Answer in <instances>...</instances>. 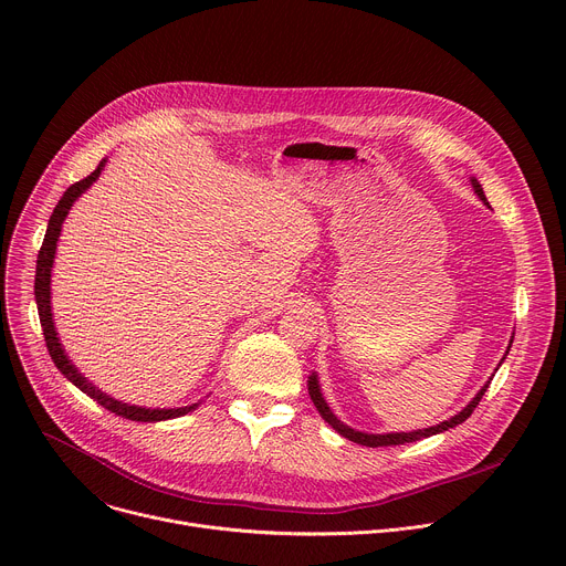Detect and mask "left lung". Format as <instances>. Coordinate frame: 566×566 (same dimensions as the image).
Listing matches in <instances>:
<instances>
[{
  "label": "left lung",
  "instance_id": "obj_1",
  "mask_svg": "<svg viewBox=\"0 0 566 566\" xmlns=\"http://www.w3.org/2000/svg\"><path fill=\"white\" fill-rule=\"evenodd\" d=\"M470 184H472V188H474V192H476V197L483 201V203H489L486 201V195H483V188H481V184L472 177L470 179ZM511 345H513V340H511ZM511 345H509V349H506V354H504V358L509 356V352H511ZM502 358V360H504ZM502 365V363H500ZM497 371V369H495ZM495 376V374H493ZM491 380L493 378H489L486 380V385H483L476 394H474V398L468 402V406L459 412V415H454V417H450L448 421H443V423H439V426H432V428H423V430H412V432H387V434H367V432H358V430H354V428H349V426H345L332 410H329V406H327V400H325V396H322V389H319V380H317V374L313 371L311 376H308V396H311V400H313V406L317 408V412H319V417L325 419L338 434H343L345 439H349V441H354V443H360V446H367V448H380V446H402V443H412V441H421V439H428V437H432V434H439V432H446V430H450V428H454V426H459V423H463L472 412H474V408L479 406V400H481V396H483V391L489 389V385H491Z\"/></svg>",
  "mask_w": 566,
  "mask_h": 566
}]
</instances>
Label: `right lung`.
I'll return each instance as SVG.
<instances>
[{
	"label": "right lung",
	"instance_id": "right-lung-1",
	"mask_svg": "<svg viewBox=\"0 0 566 566\" xmlns=\"http://www.w3.org/2000/svg\"><path fill=\"white\" fill-rule=\"evenodd\" d=\"M107 164V158H103L98 168L83 181L73 184L64 195L62 199L57 201L51 219H49V226H46V234H44V241H42V249L38 253V266H35V302H38V313H40V325H42V332H44V340H46V349L51 354V360L55 363V367L64 374L66 380H71L80 391H85L90 398L98 400L101 406L118 417H125L129 421H143V423H151V421H168V419H177V417H184L188 412H192L199 402H192V406H186V408H170V410H151V408H138V406H129V402H123V400H116L112 398L109 394H105L103 389H98L94 382H90L83 374L77 371V367L69 360L66 352L62 349V343L57 338V332H55V322H53V313H51V269H53V260H55V249H57V239H60V232H62V223L71 210V206L75 203V199L87 192L92 188V184L101 177L103 168Z\"/></svg>",
	"mask_w": 566,
	"mask_h": 566
}]
</instances>
